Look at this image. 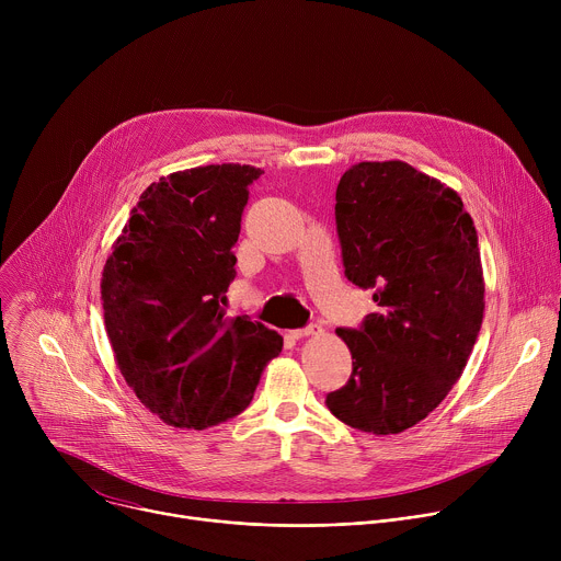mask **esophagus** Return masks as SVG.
<instances>
[{"mask_svg":"<svg viewBox=\"0 0 561 561\" xmlns=\"http://www.w3.org/2000/svg\"><path fill=\"white\" fill-rule=\"evenodd\" d=\"M317 333H322V327H317V324H308L306 329H295V331H288V337H290V340H301V337H308V335H317Z\"/></svg>","mask_w":561,"mask_h":561,"instance_id":"34e87169","label":"esophagus"}]
</instances>
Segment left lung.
I'll use <instances>...</instances> for the list:
<instances>
[{
	"label": "left lung",
	"mask_w": 561,
	"mask_h": 561,
	"mask_svg": "<svg viewBox=\"0 0 561 561\" xmlns=\"http://www.w3.org/2000/svg\"><path fill=\"white\" fill-rule=\"evenodd\" d=\"M335 199L344 273L379 308L335 331L353 373L327 407L357 431L394 435L442 404L482 329L477 230L453 188L399 159L355 164Z\"/></svg>",
	"instance_id": "left-lung-1"
}]
</instances>
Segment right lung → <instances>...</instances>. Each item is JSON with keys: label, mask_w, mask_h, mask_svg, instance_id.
Listing matches in <instances>:
<instances>
[{"label": "right lung", "mask_w": 561, "mask_h": 561, "mask_svg": "<svg viewBox=\"0 0 561 561\" xmlns=\"http://www.w3.org/2000/svg\"><path fill=\"white\" fill-rule=\"evenodd\" d=\"M264 171L210 164L150 184L102 273L117 366L159 420L204 431L242 413L284 340L221 304L249 186Z\"/></svg>", "instance_id": "1"}]
</instances>
